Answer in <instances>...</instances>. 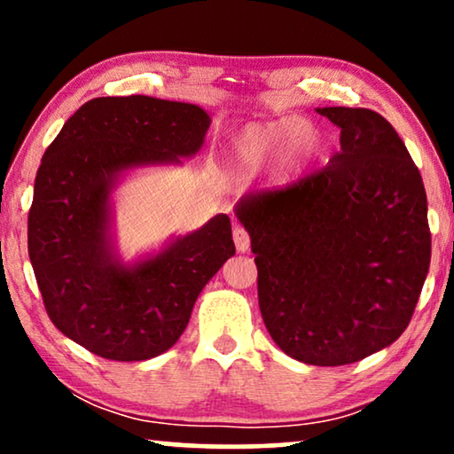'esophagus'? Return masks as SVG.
<instances>
[{
  "mask_svg": "<svg viewBox=\"0 0 454 454\" xmlns=\"http://www.w3.org/2000/svg\"><path fill=\"white\" fill-rule=\"evenodd\" d=\"M233 241H235V247H238L239 252L250 250V233H247L244 227L238 225L233 229Z\"/></svg>",
  "mask_w": 454,
  "mask_h": 454,
  "instance_id": "esophagus-1",
  "label": "esophagus"
}]
</instances>
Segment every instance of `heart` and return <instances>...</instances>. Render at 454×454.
I'll return each instance as SVG.
<instances>
[{
  "mask_svg": "<svg viewBox=\"0 0 454 454\" xmlns=\"http://www.w3.org/2000/svg\"><path fill=\"white\" fill-rule=\"evenodd\" d=\"M314 148L316 129L306 117L250 123L231 142V169L238 176H252L272 163L281 169H297L312 157Z\"/></svg>",
  "mask_w": 454,
  "mask_h": 454,
  "instance_id": "heart-1",
  "label": "heart"
}]
</instances>
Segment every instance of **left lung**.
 Returning <instances> with one entry per match:
<instances>
[{
    "mask_svg": "<svg viewBox=\"0 0 454 454\" xmlns=\"http://www.w3.org/2000/svg\"><path fill=\"white\" fill-rule=\"evenodd\" d=\"M331 163L238 202L252 238L266 331L289 357L345 365L395 343L432 256L419 169L395 128L364 107H325Z\"/></svg>",
    "mask_w": 454,
    "mask_h": 454,
    "instance_id": "obj_1",
    "label": "left lung"
}]
</instances>
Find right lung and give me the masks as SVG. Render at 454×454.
<instances>
[{"label":"right lung","mask_w":454,"mask_h":454,"mask_svg":"<svg viewBox=\"0 0 454 454\" xmlns=\"http://www.w3.org/2000/svg\"><path fill=\"white\" fill-rule=\"evenodd\" d=\"M208 126L198 105L98 97L43 154L28 210L30 264L53 325L98 357L142 362L176 345L202 287L235 254L227 215L134 269L109 256L105 241L115 173L190 157Z\"/></svg>","instance_id":"1"}]
</instances>
